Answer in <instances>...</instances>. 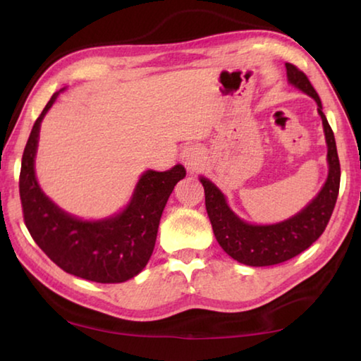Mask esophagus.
Listing matches in <instances>:
<instances>
[{
    "label": "esophagus",
    "instance_id": "esophagus-1",
    "mask_svg": "<svg viewBox=\"0 0 361 361\" xmlns=\"http://www.w3.org/2000/svg\"><path fill=\"white\" fill-rule=\"evenodd\" d=\"M180 159L183 162V166L188 169V172L194 173L200 166H202V152L199 151V148L195 146H186L185 149L181 151Z\"/></svg>",
    "mask_w": 361,
    "mask_h": 361
}]
</instances>
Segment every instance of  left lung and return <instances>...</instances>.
<instances>
[{
    "label": "left lung",
    "mask_w": 361,
    "mask_h": 361,
    "mask_svg": "<svg viewBox=\"0 0 361 361\" xmlns=\"http://www.w3.org/2000/svg\"><path fill=\"white\" fill-rule=\"evenodd\" d=\"M290 84L317 102L328 146V178L322 191L295 216L277 224H248L229 209L224 194L210 180L200 176L205 191V207L213 234L231 258L247 266H274L302 253L323 234L339 194L341 166L334 133L322 111V102L307 76L295 65L285 63Z\"/></svg>",
    "instance_id": "left-lung-1"
}]
</instances>
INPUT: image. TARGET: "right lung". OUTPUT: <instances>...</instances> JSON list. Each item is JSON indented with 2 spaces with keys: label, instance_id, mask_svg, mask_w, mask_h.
Listing matches in <instances>:
<instances>
[{
  "label": "right lung",
  "instance_id": "add662e5",
  "mask_svg": "<svg viewBox=\"0 0 361 361\" xmlns=\"http://www.w3.org/2000/svg\"><path fill=\"white\" fill-rule=\"evenodd\" d=\"M57 95L51 97L35 121L22 156L19 191L23 221L36 245L65 272L97 283L126 282L148 264L162 212L186 170L180 164L167 172L146 170L130 202L118 215L99 221L71 216L42 192L35 175L41 121Z\"/></svg>",
  "mask_w": 361,
  "mask_h": 361
}]
</instances>
